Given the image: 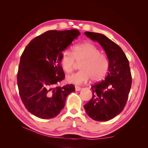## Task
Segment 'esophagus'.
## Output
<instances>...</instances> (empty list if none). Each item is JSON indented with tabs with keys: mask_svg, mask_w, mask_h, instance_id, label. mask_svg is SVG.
Segmentation results:
<instances>
[{
	"mask_svg": "<svg viewBox=\"0 0 148 148\" xmlns=\"http://www.w3.org/2000/svg\"><path fill=\"white\" fill-rule=\"evenodd\" d=\"M75 90H76V91H80V90H81V87L76 86H75Z\"/></svg>",
	"mask_w": 148,
	"mask_h": 148,
	"instance_id": "34e87169",
	"label": "esophagus"
}]
</instances>
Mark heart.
I'll list each match as a JSON object with an SVG mask.
<instances>
[{"mask_svg": "<svg viewBox=\"0 0 148 148\" xmlns=\"http://www.w3.org/2000/svg\"><path fill=\"white\" fill-rule=\"evenodd\" d=\"M72 53L68 50L62 52L60 64L66 73H70L74 69L77 62L81 70L67 76L66 81L75 84H82L88 82H99L106 75L108 69V60L105 56L95 45L83 43L75 46Z\"/></svg>", "mask_w": 148, "mask_h": 148, "instance_id": "heart-1", "label": "heart"}]
</instances>
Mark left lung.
I'll return each mask as SVG.
<instances>
[{
    "mask_svg": "<svg viewBox=\"0 0 148 148\" xmlns=\"http://www.w3.org/2000/svg\"><path fill=\"white\" fill-rule=\"evenodd\" d=\"M84 34L105 51L109 68L105 79L91 86L92 97L84 108L92 119L108 121L119 115L127 103L132 86L129 62L121 47L105 35L89 31Z\"/></svg>",
    "mask_w": 148,
    "mask_h": 148,
    "instance_id": "obj_1",
    "label": "left lung"
}]
</instances>
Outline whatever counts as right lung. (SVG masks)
<instances>
[{"instance_id": "right-lung-1", "label": "right lung", "mask_w": 148, "mask_h": 148, "mask_svg": "<svg viewBox=\"0 0 148 148\" xmlns=\"http://www.w3.org/2000/svg\"><path fill=\"white\" fill-rule=\"evenodd\" d=\"M80 33L77 29L50 30L31 41L20 58L17 83L25 107L36 117H56L64 108L73 84L54 87L65 78L60 57Z\"/></svg>"}]
</instances>
